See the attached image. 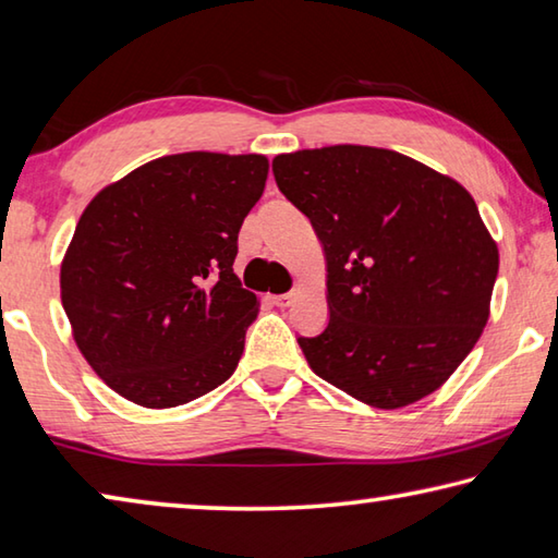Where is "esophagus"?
I'll return each mask as SVG.
<instances>
[{
	"label": "esophagus",
	"instance_id": "1",
	"mask_svg": "<svg viewBox=\"0 0 558 558\" xmlns=\"http://www.w3.org/2000/svg\"><path fill=\"white\" fill-rule=\"evenodd\" d=\"M294 299H296L294 291H289V294H277V296H271L274 306H279V308H287V306H291V304H294Z\"/></svg>",
	"mask_w": 558,
	"mask_h": 558
}]
</instances>
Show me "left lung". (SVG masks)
Segmentation results:
<instances>
[{
	"mask_svg": "<svg viewBox=\"0 0 558 558\" xmlns=\"http://www.w3.org/2000/svg\"><path fill=\"white\" fill-rule=\"evenodd\" d=\"M271 171L326 254L328 326L299 338L311 369L375 409L436 392L481 338L500 267L473 195L377 146L279 154Z\"/></svg>",
	"mask_w": 558,
	"mask_h": 558,
	"instance_id": "8db88e82",
	"label": "left lung"
}]
</instances>
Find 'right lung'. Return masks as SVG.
I'll return each mask as SVG.
<instances>
[{"label":"right lung","instance_id":"1","mask_svg":"<svg viewBox=\"0 0 558 558\" xmlns=\"http://www.w3.org/2000/svg\"><path fill=\"white\" fill-rule=\"evenodd\" d=\"M267 173L262 154H171L87 203L61 301L77 350L117 395L171 409L234 373L259 301L232 264Z\"/></svg>","mask_w":558,"mask_h":558}]
</instances>
